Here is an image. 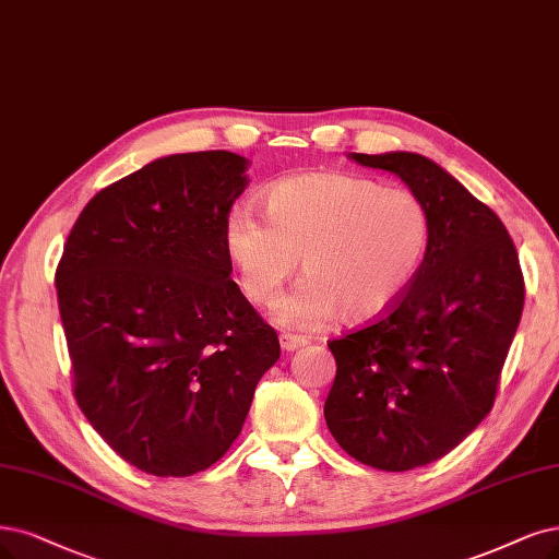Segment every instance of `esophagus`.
<instances>
[{
    "label": "esophagus",
    "mask_w": 559,
    "mask_h": 559,
    "mask_svg": "<svg viewBox=\"0 0 559 559\" xmlns=\"http://www.w3.org/2000/svg\"><path fill=\"white\" fill-rule=\"evenodd\" d=\"M304 345H306L304 336H295V334H283L281 336V347L285 349V353H295V349H299Z\"/></svg>",
    "instance_id": "34e87169"
}]
</instances>
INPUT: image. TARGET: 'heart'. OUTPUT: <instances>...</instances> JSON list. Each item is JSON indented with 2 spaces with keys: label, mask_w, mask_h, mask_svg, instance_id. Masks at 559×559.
Instances as JSON below:
<instances>
[{
  "label": "heart",
  "mask_w": 559,
  "mask_h": 559,
  "mask_svg": "<svg viewBox=\"0 0 559 559\" xmlns=\"http://www.w3.org/2000/svg\"><path fill=\"white\" fill-rule=\"evenodd\" d=\"M262 212H227L223 248L241 293L258 306L278 299L301 258L306 278L274 313L287 329L382 316L415 281L430 235L415 193L343 173L278 179L264 189Z\"/></svg>",
  "instance_id": "heart-1"
}]
</instances>
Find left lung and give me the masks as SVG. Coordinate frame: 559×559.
Masks as SVG:
<instances>
[{"label":"left lung","instance_id":"8db88e82","mask_svg":"<svg viewBox=\"0 0 559 559\" xmlns=\"http://www.w3.org/2000/svg\"><path fill=\"white\" fill-rule=\"evenodd\" d=\"M347 156L396 175L430 218L424 262L391 313L329 343V430L359 463L405 472L447 456L490 412L525 283L504 223L442 165L415 152Z\"/></svg>","mask_w":559,"mask_h":559}]
</instances>
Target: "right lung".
Here are the masks:
<instances>
[{
	"mask_svg": "<svg viewBox=\"0 0 559 559\" xmlns=\"http://www.w3.org/2000/svg\"><path fill=\"white\" fill-rule=\"evenodd\" d=\"M246 170L248 158L223 150L147 163L87 202L57 266L75 401L154 477L214 465L281 357L223 248Z\"/></svg>",
	"mask_w": 559,
	"mask_h": 559,
	"instance_id": "1",
	"label": "right lung"
}]
</instances>
